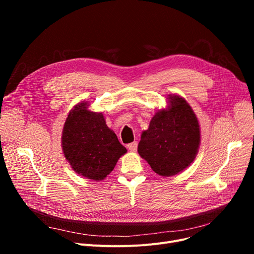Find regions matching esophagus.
I'll return each mask as SVG.
<instances>
[{
	"label": "esophagus",
	"instance_id": "1",
	"mask_svg": "<svg viewBox=\"0 0 254 254\" xmlns=\"http://www.w3.org/2000/svg\"><path fill=\"white\" fill-rule=\"evenodd\" d=\"M137 147H138V143L137 142H132V143L127 144V148L131 152H135L137 150Z\"/></svg>",
	"mask_w": 254,
	"mask_h": 254
}]
</instances>
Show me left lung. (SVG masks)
<instances>
[{"label": "left lung", "mask_w": 254, "mask_h": 254, "mask_svg": "<svg viewBox=\"0 0 254 254\" xmlns=\"http://www.w3.org/2000/svg\"><path fill=\"white\" fill-rule=\"evenodd\" d=\"M168 108L158 110L142 132L138 152L163 177L174 176L190 166L201 144L197 118L190 104L168 95Z\"/></svg>", "instance_id": "1"}]
</instances>
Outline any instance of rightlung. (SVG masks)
<instances>
[{
    "instance_id": "obj_1",
    "label": "right lung",
    "mask_w": 254,
    "mask_h": 254,
    "mask_svg": "<svg viewBox=\"0 0 254 254\" xmlns=\"http://www.w3.org/2000/svg\"><path fill=\"white\" fill-rule=\"evenodd\" d=\"M88 102L78 103L66 117L62 147L72 169L87 179L101 181L113 171L127 148L106 125L101 112L88 109Z\"/></svg>"
}]
</instances>
